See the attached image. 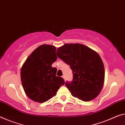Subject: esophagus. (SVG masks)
Wrapping results in <instances>:
<instances>
[{"label":"esophagus","instance_id":"1","mask_svg":"<svg viewBox=\"0 0 125 125\" xmlns=\"http://www.w3.org/2000/svg\"><path fill=\"white\" fill-rule=\"evenodd\" d=\"M62 77L63 78V79H64V80L65 81V80H66V78H65V75H63V76H62Z\"/></svg>","mask_w":125,"mask_h":125}]
</instances>
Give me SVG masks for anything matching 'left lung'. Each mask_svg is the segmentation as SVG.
Masks as SVG:
<instances>
[{
	"label": "left lung",
	"instance_id": "left-lung-1",
	"mask_svg": "<svg viewBox=\"0 0 125 125\" xmlns=\"http://www.w3.org/2000/svg\"><path fill=\"white\" fill-rule=\"evenodd\" d=\"M56 53L73 70L72 82L65 83L72 95L85 102L95 98L102 89L105 75L98 53L79 43H65L57 49Z\"/></svg>",
	"mask_w": 125,
	"mask_h": 125
}]
</instances>
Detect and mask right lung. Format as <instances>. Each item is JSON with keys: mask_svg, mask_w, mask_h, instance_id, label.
<instances>
[{"mask_svg": "<svg viewBox=\"0 0 125 125\" xmlns=\"http://www.w3.org/2000/svg\"><path fill=\"white\" fill-rule=\"evenodd\" d=\"M56 47L43 44L34 50L23 64L21 79L25 93L32 101L43 103L56 95L65 84L56 76L57 69L52 64L56 60Z\"/></svg>", "mask_w": 125, "mask_h": 125, "instance_id": "right-lung-1", "label": "right lung"}]
</instances>
